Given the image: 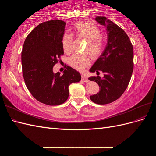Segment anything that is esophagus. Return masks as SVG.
<instances>
[{
  "label": "esophagus",
  "instance_id": "34e87169",
  "mask_svg": "<svg viewBox=\"0 0 156 156\" xmlns=\"http://www.w3.org/2000/svg\"><path fill=\"white\" fill-rule=\"evenodd\" d=\"M81 80H82L83 82H88V79L87 77L86 76V75H81Z\"/></svg>",
  "mask_w": 156,
  "mask_h": 156
}]
</instances>
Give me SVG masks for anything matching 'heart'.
Segmentation results:
<instances>
[{"label": "heart", "mask_w": 156, "mask_h": 156, "mask_svg": "<svg viewBox=\"0 0 156 156\" xmlns=\"http://www.w3.org/2000/svg\"><path fill=\"white\" fill-rule=\"evenodd\" d=\"M75 34L79 38L87 40L85 52L92 58H98L102 52L103 44L101 40V33L98 28L88 22H78L74 25ZM73 36L68 33L64 34L62 45L65 53H69L72 51ZM69 65L78 71H83L90 64L87 56L73 55L69 58Z\"/></svg>", "instance_id": "b5f03b06"}]
</instances>
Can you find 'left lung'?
Wrapping results in <instances>:
<instances>
[{
	"label": "left lung",
	"instance_id": "8db88e82",
	"mask_svg": "<svg viewBox=\"0 0 156 156\" xmlns=\"http://www.w3.org/2000/svg\"><path fill=\"white\" fill-rule=\"evenodd\" d=\"M95 20L105 27L107 44L90 69L92 73H104L103 78H88L100 87V92L90 98L97 104L105 105L119 99L128 86L133 70V48L128 36L115 23L105 17H96Z\"/></svg>",
	"mask_w": 156,
	"mask_h": 156
}]
</instances>
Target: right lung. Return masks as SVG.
I'll use <instances>...</instances> for the list:
<instances>
[{
	"label": "right lung",
	"instance_id": "obj_1",
	"mask_svg": "<svg viewBox=\"0 0 156 156\" xmlns=\"http://www.w3.org/2000/svg\"><path fill=\"white\" fill-rule=\"evenodd\" d=\"M64 21L41 23L26 37L21 52L23 78L32 96L48 105H58L68 100V87L81 81V74L67 66L66 69L54 73L53 68L64 54L62 40Z\"/></svg>",
	"mask_w": 156,
	"mask_h": 156
}]
</instances>
